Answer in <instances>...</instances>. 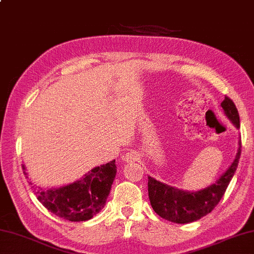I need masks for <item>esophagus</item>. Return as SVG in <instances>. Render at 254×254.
Here are the masks:
<instances>
[{
	"label": "esophagus",
	"mask_w": 254,
	"mask_h": 254,
	"mask_svg": "<svg viewBox=\"0 0 254 254\" xmlns=\"http://www.w3.org/2000/svg\"><path fill=\"white\" fill-rule=\"evenodd\" d=\"M137 153L135 151H130L127 152V153L124 154L123 156V160L127 161V162H133V161H136L137 160Z\"/></svg>",
	"instance_id": "34e87169"
}]
</instances>
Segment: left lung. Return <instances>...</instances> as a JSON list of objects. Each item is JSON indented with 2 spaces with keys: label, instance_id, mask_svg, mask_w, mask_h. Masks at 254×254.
<instances>
[{
  "label": "left lung",
  "instance_id": "obj_1",
  "mask_svg": "<svg viewBox=\"0 0 254 254\" xmlns=\"http://www.w3.org/2000/svg\"><path fill=\"white\" fill-rule=\"evenodd\" d=\"M221 107L227 117L239 128L240 117L233 101L225 95ZM240 155H241V142L239 143L236 159L227 172L214 184L197 192H184L156 181L151 177L147 178L149 179L147 191H149L151 205L155 213L174 223H190L210 213L227 191L229 183L238 168Z\"/></svg>",
  "mask_w": 254,
  "mask_h": 254
}]
</instances>
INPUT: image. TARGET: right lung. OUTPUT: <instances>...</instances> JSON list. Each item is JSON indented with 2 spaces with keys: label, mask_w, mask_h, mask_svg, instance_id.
I'll use <instances>...</instances> for the list:
<instances>
[{
  "label": "right lung",
  "mask_w": 254,
  "mask_h": 254,
  "mask_svg": "<svg viewBox=\"0 0 254 254\" xmlns=\"http://www.w3.org/2000/svg\"><path fill=\"white\" fill-rule=\"evenodd\" d=\"M22 168L25 170L24 165ZM115 173L117 165L113 160L92 169L84 178L66 187L48 191L32 188L38 200L50 212L64 220L79 222L92 219L105 205Z\"/></svg>",
  "instance_id": "add662e5"
}]
</instances>
